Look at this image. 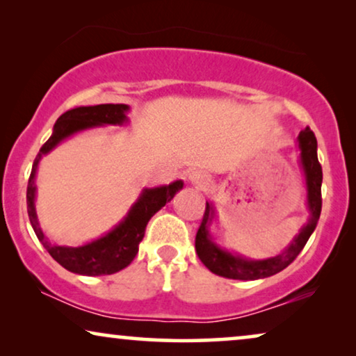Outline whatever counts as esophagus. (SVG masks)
<instances>
[{"mask_svg": "<svg viewBox=\"0 0 356 356\" xmlns=\"http://www.w3.org/2000/svg\"><path fill=\"white\" fill-rule=\"evenodd\" d=\"M189 181L196 184L197 188H206L209 181H211V178H209L204 172H201V170H196V172L189 173Z\"/></svg>", "mask_w": 356, "mask_h": 356, "instance_id": "34e87169", "label": "esophagus"}]
</instances>
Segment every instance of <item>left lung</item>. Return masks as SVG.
<instances>
[{"instance_id":"left-lung-1","label":"left lung","mask_w":356,"mask_h":356,"mask_svg":"<svg viewBox=\"0 0 356 356\" xmlns=\"http://www.w3.org/2000/svg\"><path fill=\"white\" fill-rule=\"evenodd\" d=\"M300 145V160L306 177V189H308V209L309 220L301 228V232L293 238L290 246L279 256L269 257V259L252 261L243 256H236L233 252L222 250L212 241L209 225L213 218V207L211 202H206V212H204L201 227L196 233V252L202 264L213 274L227 277L235 280H256L266 279V277L275 275L277 272L289 267L295 257L303 250L306 241L309 240L311 233L318 225L321 207H323V197H321V184H323V168L318 160V140L309 128L303 129L298 136Z\"/></svg>"}]
</instances>
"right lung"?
<instances>
[{"mask_svg": "<svg viewBox=\"0 0 356 356\" xmlns=\"http://www.w3.org/2000/svg\"><path fill=\"white\" fill-rule=\"evenodd\" d=\"M128 110L129 106L124 104H102L67 110L56 120L55 126H53V134L42 145L40 152L33 160L32 173L27 184V212L29 218H31V225L53 259L74 274L90 277L110 275L128 267L138 254L139 243L143 241L150 217L155 212H159L165 204L172 201L175 194L183 188V181L178 179L168 186L143 189L138 201L129 209L128 216L105 236L87 243V245L76 248L55 245L42 232L35 212V175L40 159L55 149L63 139L70 138L82 129L94 128V126L126 123L128 121L126 111Z\"/></svg>", "mask_w": 356, "mask_h": 356, "instance_id": "1", "label": "right lung"}]
</instances>
